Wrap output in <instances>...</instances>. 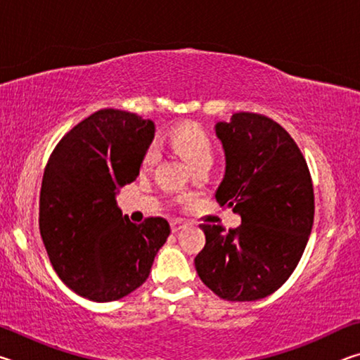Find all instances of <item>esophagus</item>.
Masks as SVG:
<instances>
[{"label":"esophagus","instance_id":"obj_1","mask_svg":"<svg viewBox=\"0 0 360 360\" xmlns=\"http://www.w3.org/2000/svg\"><path fill=\"white\" fill-rule=\"evenodd\" d=\"M169 225H172V231H178V230L186 227V222L179 221V219H173V221L169 222Z\"/></svg>","mask_w":360,"mask_h":360}]
</instances>
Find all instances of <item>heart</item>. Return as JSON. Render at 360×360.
<instances>
[{
	"mask_svg": "<svg viewBox=\"0 0 360 360\" xmlns=\"http://www.w3.org/2000/svg\"><path fill=\"white\" fill-rule=\"evenodd\" d=\"M168 143L192 168L212 162V141L203 127L198 124H181L169 131ZM160 157L157 146H150L144 152L141 167L150 168Z\"/></svg>",
	"mask_w": 360,
	"mask_h": 360,
	"instance_id": "1",
	"label": "heart"
}]
</instances>
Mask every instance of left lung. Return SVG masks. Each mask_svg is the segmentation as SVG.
Wrapping results in <instances>:
<instances>
[{"label":"left lung","mask_w":360,"mask_h":360,"mask_svg":"<svg viewBox=\"0 0 360 360\" xmlns=\"http://www.w3.org/2000/svg\"><path fill=\"white\" fill-rule=\"evenodd\" d=\"M216 135L227 163L216 200L241 225H200L206 243L195 268L224 300L254 302L281 288L302 259L314 219L311 174L292 136L264 114L236 112Z\"/></svg>","instance_id":"obj_1"}]
</instances>
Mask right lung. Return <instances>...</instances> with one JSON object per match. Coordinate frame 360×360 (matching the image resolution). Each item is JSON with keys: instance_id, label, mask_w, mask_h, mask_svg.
<instances>
[{"instance_id": "obj_1", "label": "right lung", "mask_w": 360, "mask_h": 360, "mask_svg": "<svg viewBox=\"0 0 360 360\" xmlns=\"http://www.w3.org/2000/svg\"><path fill=\"white\" fill-rule=\"evenodd\" d=\"M154 122L100 109L71 129L49 157L39 231L58 278L77 295L114 302L138 289L169 235L163 217L133 224L115 192L136 179Z\"/></svg>"}]
</instances>
